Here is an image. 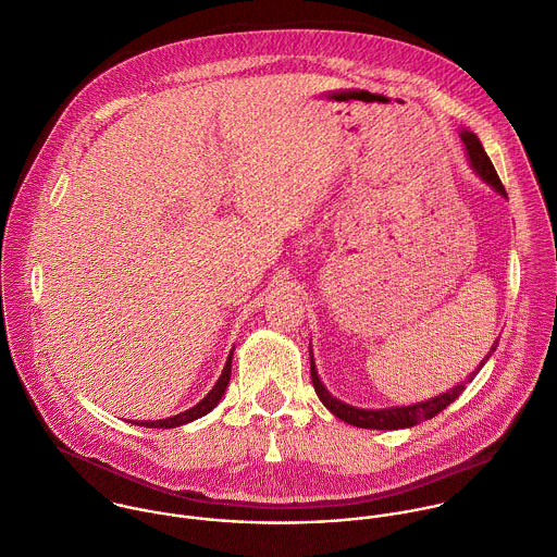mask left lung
Returning <instances> with one entry per match:
<instances>
[{"instance_id":"8db88e82","label":"left lung","mask_w":557,"mask_h":557,"mask_svg":"<svg viewBox=\"0 0 557 557\" xmlns=\"http://www.w3.org/2000/svg\"><path fill=\"white\" fill-rule=\"evenodd\" d=\"M460 138L465 143V149H467V156H469V162L473 166V171L495 190L499 193L502 197H508L506 195V188L488 158V153L484 151L480 138L475 132L471 129H462L460 132ZM497 345H499V338L493 343L491 351L486 354V358L480 362V367L460 384H456L454 388H449L447 393H441L438 397H432V399H425V401H417V404H410V406H393V408H380V410H367V408H356V406H349L341 399H336L327 388L325 384L321 382L319 377V371H317V364H314V356H312V349H310V375H312V384H314V391L321 399V404L334 414L338 417L341 421L349 423V425H356V428H364V430H406V428H414L417 423H423L432 417H436L438 412H443L449 404H454L462 391L467 388L469 382H473V377L480 373V369L488 362V358L497 351Z\"/></svg>"}]
</instances>
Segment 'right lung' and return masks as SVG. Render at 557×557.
Segmentation results:
<instances>
[{
    "label": "right lung",
    "instance_id": "obj_1",
    "mask_svg": "<svg viewBox=\"0 0 557 557\" xmlns=\"http://www.w3.org/2000/svg\"><path fill=\"white\" fill-rule=\"evenodd\" d=\"M232 354H234V349H232L230 356H227V362H225V367H223L221 377L216 380V384L212 386V391H210L197 406H193V408H188V410H184V412H180V414H175V417L160 419V421H134V425L171 430V428H180V425H186V423H190V421H195V419L206 417L210 410L216 408V404L221 401V397H223V393H225V388H227V384H230V375H232Z\"/></svg>",
    "mask_w": 557,
    "mask_h": 557
}]
</instances>
